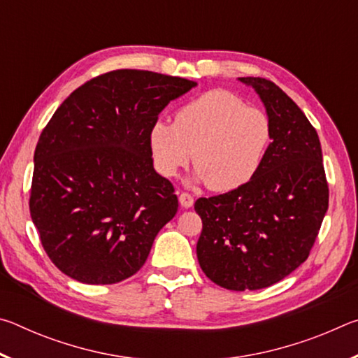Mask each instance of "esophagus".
I'll list each match as a JSON object with an SVG mask.
<instances>
[{
  "label": "esophagus",
  "instance_id": "obj_1",
  "mask_svg": "<svg viewBox=\"0 0 358 358\" xmlns=\"http://www.w3.org/2000/svg\"><path fill=\"white\" fill-rule=\"evenodd\" d=\"M178 201H180V205L183 208H191L192 205H194V197L191 196V194H187V192H181L180 197H178Z\"/></svg>",
  "mask_w": 358,
  "mask_h": 358
}]
</instances>
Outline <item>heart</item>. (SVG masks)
Returning <instances> with one entry per match:
<instances>
[{
	"label": "heart",
	"instance_id": "1",
	"mask_svg": "<svg viewBox=\"0 0 358 358\" xmlns=\"http://www.w3.org/2000/svg\"><path fill=\"white\" fill-rule=\"evenodd\" d=\"M273 138L264 110L227 90H211L180 107L175 123L156 121L150 129L155 166L166 177L192 159L196 181L226 192L251 181L262 167Z\"/></svg>",
	"mask_w": 358,
	"mask_h": 358
}]
</instances>
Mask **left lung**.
I'll list each match as a JSON object with an SVG mask.
<instances>
[{"instance_id": "1", "label": "left lung", "mask_w": 358, "mask_h": 358, "mask_svg": "<svg viewBox=\"0 0 358 358\" xmlns=\"http://www.w3.org/2000/svg\"><path fill=\"white\" fill-rule=\"evenodd\" d=\"M264 102L273 138L246 185L201 197V268L229 290L268 287L305 262L329 208L319 136L300 107L273 82L240 77Z\"/></svg>"}]
</instances>
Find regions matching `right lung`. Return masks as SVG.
<instances>
[{
	"label": "right lung",
	"mask_w": 358,
	"mask_h": 358,
	"mask_svg": "<svg viewBox=\"0 0 358 358\" xmlns=\"http://www.w3.org/2000/svg\"><path fill=\"white\" fill-rule=\"evenodd\" d=\"M196 82L118 69L69 94L34 151L29 213L47 256L85 284H115L142 268L178 210L153 167L150 129Z\"/></svg>",
	"instance_id": "right-lung-1"
}]
</instances>
